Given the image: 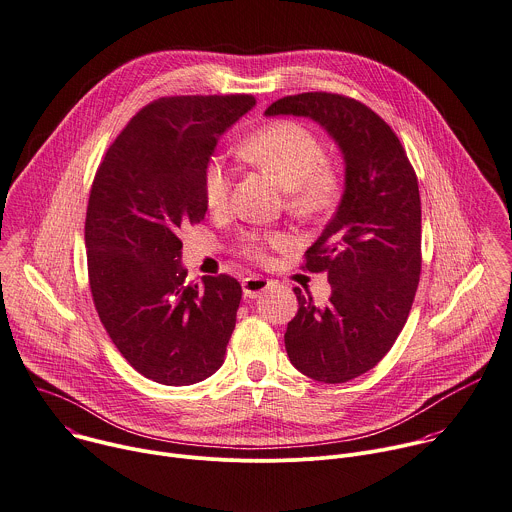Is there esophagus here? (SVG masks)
I'll use <instances>...</instances> for the list:
<instances>
[{"label": "esophagus", "instance_id": "34e87169", "mask_svg": "<svg viewBox=\"0 0 512 512\" xmlns=\"http://www.w3.org/2000/svg\"><path fill=\"white\" fill-rule=\"evenodd\" d=\"M241 285H243V295H245L247 299H257L263 291L269 289L271 281H267V279H263V277H259V275H249V277L243 279Z\"/></svg>", "mask_w": 512, "mask_h": 512}]
</instances>
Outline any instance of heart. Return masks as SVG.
I'll return each instance as SVG.
<instances>
[{"label":"heart","mask_w":512,"mask_h":512,"mask_svg":"<svg viewBox=\"0 0 512 512\" xmlns=\"http://www.w3.org/2000/svg\"><path fill=\"white\" fill-rule=\"evenodd\" d=\"M239 154L253 166L265 170L283 191L289 193V205L299 213L323 209L333 195V177L323 166L325 152L321 142L301 124L277 122L249 136ZM231 191V170L215 158L205 175V197L211 209H223ZM281 235H247L245 253L261 259L265 245H281Z\"/></svg>","instance_id":"obj_1"}]
</instances>
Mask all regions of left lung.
I'll list each match as a JSON object with an SVG mask.
<instances>
[{"label":"left lung","mask_w":512,"mask_h":512,"mask_svg":"<svg viewBox=\"0 0 512 512\" xmlns=\"http://www.w3.org/2000/svg\"><path fill=\"white\" fill-rule=\"evenodd\" d=\"M265 116L319 124L344 158V193L305 267L325 271L327 305L295 287L285 350L307 378L344 384L372 370L400 335L420 279V191L392 128L366 104L327 92L273 102Z\"/></svg>","instance_id":"1"}]
</instances>
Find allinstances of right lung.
<instances>
[{
    "label": "right lung",
    "mask_w": 512,
    "mask_h": 512,
    "mask_svg": "<svg viewBox=\"0 0 512 512\" xmlns=\"http://www.w3.org/2000/svg\"><path fill=\"white\" fill-rule=\"evenodd\" d=\"M253 96H175L144 106L108 148L88 201L96 311L126 362L164 386L213 376L235 329L241 285L189 283L181 229L207 213L205 175L219 138Z\"/></svg>",
    "instance_id": "obj_1"
}]
</instances>
